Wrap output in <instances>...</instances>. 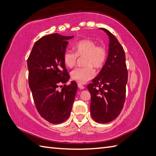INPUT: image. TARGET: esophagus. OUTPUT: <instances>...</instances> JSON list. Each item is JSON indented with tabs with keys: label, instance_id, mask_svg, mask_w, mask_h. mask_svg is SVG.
Wrapping results in <instances>:
<instances>
[{
	"label": "esophagus",
	"instance_id": "34e87169",
	"mask_svg": "<svg viewBox=\"0 0 156 156\" xmlns=\"http://www.w3.org/2000/svg\"><path fill=\"white\" fill-rule=\"evenodd\" d=\"M78 88L80 89V90H82V89L84 88V86L82 85L81 84H78Z\"/></svg>",
	"mask_w": 156,
	"mask_h": 156
}]
</instances>
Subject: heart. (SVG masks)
I'll use <instances>...</instances> for the list:
<instances>
[{
  "label": "heart",
  "mask_w": 156,
  "mask_h": 156,
  "mask_svg": "<svg viewBox=\"0 0 156 156\" xmlns=\"http://www.w3.org/2000/svg\"><path fill=\"white\" fill-rule=\"evenodd\" d=\"M75 52L66 50L63 56L64 64L68 68H72L76 63L78 56H84L85 66L76 68L70 72L71 78L80 84H85L95 76V70L100 69L106 63L108 51L106 47L97 45L92 40L84 39L78 42L74 46Z\"/></svg>",
  "instance_id": "b5f03b06"
}]
</instances>
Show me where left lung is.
Wrapping results in <instances>:
<instances>
[{
  "mask_svg": "<svg viewBox=\"0 0 156 156\" xmlns=\"http://www.w3.org/2000/svg\"><path fill=\"white\" fill-rule=\"evenodd\" d=\"M109 50L106 63L99 74L87 86L91 94L90 114L94 120L106 124L120 114L126 99L128 70L124 48L118 39L107 29Z\"/></svg>",
  "mask_w": 156,
  "mask_h": 156,
  "instance_id": "1",
  "label": "left lung"
}]
</instances>
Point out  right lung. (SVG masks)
<instances>
[{
	"label": "right lung",
	"mask_w": 156,
	"mask_h": 156,
	"mask_svg": "<svg viewBox=\"0 0 156 156\" xmlns=\"http://www.w3.org/2000/svg\"><path fill=\"white\" fill-rule=\"evenodd\" d=\"M73 37L45 36L35 42L27 60L28 84L36 108L52 124H60L69 118L78 89L76 82L66 85L70 76L63 61L68 41Z\"/></svg>",
	"instance_id": "1"
}]
</instances>
